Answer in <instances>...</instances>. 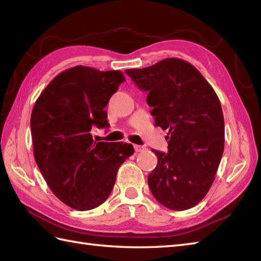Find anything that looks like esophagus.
Listing matches in <instances>:
<instances>
[{"mask_svg": "<svg viewBox=\"0 0 261 261\" xmlns=\"http://www.w3.org/2000/svg\"><path fill=\"white\" fill-rule=\"evenodd\" d=\"M146 149L145 146H139V145H135V150L136 152H141Z\"/></svg>", "mask_w": 261, "mask_h": 261, "instance_id": "esophagus-1", "label": "esophagus"}]
</instances>
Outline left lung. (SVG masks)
Here are the masks:
<instances>
[{
  "instance_id": "obj_1",
  "label": "left lung",
  "mask_w": 261,
  "mask_h": 261,
  "mask_svg": "<svg viewBox=\"0 0 261 261\" xmlns=\"http://www.w3.org/2000/svg\"><path fill=\"white\" fill-rule=\"evenodd\" d=\"M125 73L148 92L154 123L168 130V153L152 150L158 158L148 175L152 195L170 210L195 206L212 186L224 150V118L218 95L192 64L179 58Z\"/></svg>"
}]
</instances>
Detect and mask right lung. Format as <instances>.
Returning a JSON list of instances; mask_svg holds the SVG:
<instances>
[{"instance_id": "1", "label": "right lung", "mask_w": 261, "mask_h": 261, "mask_svg": "<svg viewBox=\"0 0 261 261\" xmlns=\"http://www.w3.org/2000/svg\"><path fill=\"white\" fill-rule=\"evenodd\" d=\"M125 82L122 71L75 66L58 74L31 113L33 154L51 192L64 204L88 211L107 201L116 173L134 154L131 143L94 141V126H109L105 111Z\"/></svg>"}]
</instances>
